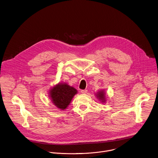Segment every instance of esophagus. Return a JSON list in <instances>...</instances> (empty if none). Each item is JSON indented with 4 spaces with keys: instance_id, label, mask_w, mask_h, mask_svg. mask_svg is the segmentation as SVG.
<instances>
[{
    "instance_id": "1",
    "label": "esophagus",
    "mask_w": 158,
    "mask_h": 158,
    "mask_svg": "<svg viewBox=\"0 0 158 158\" xmlns=\"http://www.w3.org/2000/svg\"><path fill=\"white\" fill-rule=\"evenodd\" d=\"M81 93H82V94H86V93H87V90H86V89L81 90Z\"/></svg>"
}]
</instances>
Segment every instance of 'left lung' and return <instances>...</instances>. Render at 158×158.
Instances as JSON below:
<instances>
[{"label": "left lung", "mask_w": 158, "mask_h": 158, "mask_svg": "<svg viewBox=\"0 0 158 158\" xmlns=\"http://www.w3.org/2000/svg\"><path fill=\"white\" fill-rule=\"evenodd\" d=\"M97 97L102 101V102H106V94H105L103 90H100L97 94Z\"/></svg>", "instance_id": "1"}]
</instances>
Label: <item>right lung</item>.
Segmentation results:
<instances>
[{
  "label": "right lung",
  "instance_id": "add662e5",
  "mask_svg": "<svg viewBox=\"0 0 158 158\" xmlns=\"http://www.w3.org/2000/svg\"><path fill=\"white\" fill-rule=\"evenodd\" d=\"M77 92V90L66 84H58L49 90V96L52 103L61 110L66 109L73 97Z\"/></svg>",
  "mask_w": 158,
  "mask_h": 158
}]
</instances>
